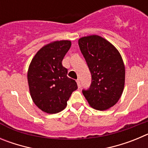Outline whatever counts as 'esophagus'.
Segmentation results:
<instances>
[{
	"label": "esophagus",
	"mask_w": 148,
	"mask_h": 148,
	"mask_svg": "<svg viewBox=\"0 0 148 148\" xmlns=\"http://www.w3.org/2000/svg\"><path fill=\"white\" fill-rule=\"evenodd\" d=\"M76 82H77V84H78V87H81V86H82V84H81L80 79H77Z\"/></svg>",
	"instance_id": "34e87169"
}]
</instances>
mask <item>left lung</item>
I'll return each instance as SVG.
<instances>
[{
  "label": "left lung",
  "instance_id": "1",
  "mask_svg": "<svg viewBox=\"0 0 148 148\" xmlns=\"http://www.w3.org/2000/svg\"><path fill=\"white\" fill-rule=\"evenodd\" d=\"M79 48L91 73V84L82 90L89 104L104 110L117 103L125 86V69L122 58L113 44L99 35L78 40Z\"/></svg>",
  "mask_w": 148,
  "mask_h": 148
}]
</instances>
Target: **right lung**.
<instances>
[{
    "instance_id": "right-lung-1",
    "label": "right lung",
    "mask_w": 148,
    "mask_h": 148,
    "mask_svg": "<svg viewBox=\"0 0 148 148\" xmlns=\"http://www.w3.org/2000/svg\"><path fill=\"white\" fill-rule=\"evenodd\" d=\"M70 47V40L51 43L41 48L30 63L27 73L30 95L45 113L63 110L71 94L78 89L75 81L67 76V69L62 65Z\"/></svg>"
}]
</instances>
